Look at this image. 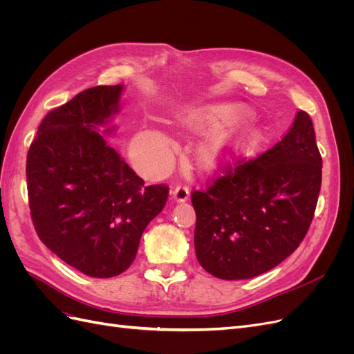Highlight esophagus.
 Here are the masks:
<instances>
[{"instance_id":"34e87169","label":"esophagus","mask_w":354,"mask_h":354,"mask_svg":"<svg viewBox=\"0 0 354 354\" xmlns=\"http://www.w3.org/2000/svg\"><path fill=\"white\" fill-rule=\"evenodd\" d=\"M173 198L176 202H186L189 199V187L185 185H177L173 190Z\"/></svg>"}]
</instances>
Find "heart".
<instances>
[{"label": "heart", "instance_id": "b5f03b06", "mask_svg": "<svg viewBox=\"0 0 354 354\" xmlns=\"http://www.w3.org/2000/svg\"><path fill=\"white\" fill-rule=\"evenodd\" d=\"M239 118V111L233 106L221 104V106H212L205 111L196 112L189 116V124L194 127L195 130H205V128H217L234 122ZM226 143L224 140H218L214 145L208 156L211 160H217L221 153V147ZM138 152H140V160L143 165L151 169H162L168 162V155L173 149V140L160 133V131H147L146 134L140 136L138 138Z\"/></svg>", "mask_w": 354, "mask_h": 354}]
</instances>
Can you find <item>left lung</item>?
Here are the masks:
<instances>
[{
    "label": "left lung",
    "instance_id": "left-lung-1",
    "mask_svg": "<svg viewBox=\"0 0 354 354\" xmlns=\"http://www.w3.org/2000/svg\"><path fill=\"white\" fill-rule=\"evenodd\" d=\"M322 183V156L310 116L298 111L269 151L224 168L205 190L192 192L199 264L226 281L269 272L291 255L312 224Z\"/></svg>",
    "mask_w": 354,
    "mask_h": 354
}]
</instances>
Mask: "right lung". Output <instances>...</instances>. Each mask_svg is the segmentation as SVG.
Listing matches in <instances>:
<instances>
[{
    "instance_id": "right-lung-1",
    "label": "right lung",
    "mask_w": 354,
    "mask_h": 354,
    "mask_svg": "<svg viewBox=\"0 0 354 354\" xmlns=\"http://www.w3.org/2000/svg\"><path fill=\"white\" fill-rule=\"evenodd\" d=\"M122 90L99 85L50 111L26 159L38 238L91 277H113L133 264L146 226L168 199V186H145L95 130L118 112Z\"/></svg>"
}]
</instances>
